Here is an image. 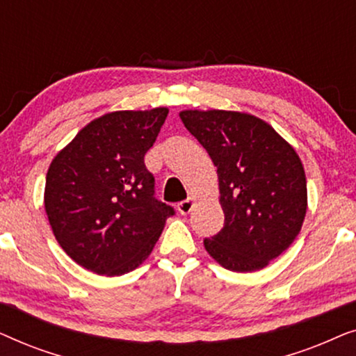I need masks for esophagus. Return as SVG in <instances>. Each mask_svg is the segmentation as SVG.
Masks as SVG:
<instances>
[{
	"label": "esophagus",
	"mask_w": 356,
	"mask_h": 356,
	"mask_svg": "<svg viewBox=\"0 0 356 356\" xmlns=\"http://www.w3.org/2000/svg\"><path fill=\"white\" fill-rule=\"evenodd\" d=\"M193 207H194V199L189 197L186 201H181L178 204V212L181 213V216H186V213L193 211Z\"/></svg>",
	"instance_id": "1"
}]
</instances>
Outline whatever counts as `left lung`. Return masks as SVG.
<instances>
[{"instance_id":"1","label":"left lung","mask_w":356,"mask_h":356,"mask_svg":"<svg viewBox=\"0 0 356 356\" xmlns=\"http://www.w3.org/2000/svg\"><path fill=\"white\" fill-rule=\"evenodd\" d=\"M179 118L217 167L225 223L204 248L228 270L264 269L303 225L308 189L298 154L269 123L245 111L194 108Z\"/></svg>"}]
</instances>
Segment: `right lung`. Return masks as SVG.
<instances>
[{
  "label": "right lung",
  "instance_id": "obj_1",
  "mask_svg": "<svg viewBox=\"0 0 356 356\" xmlns=\"http://www.w3.org/2000/svg\"><path fill=\"white\" fill-rule=\"evenodd\" d=\"M167 115V106L110 111L51 160L43 194L48 222L84 269L106 277L136 269L173 216L154 197V177L144 165Z\"/></svg>",
  "mask_w": 356,
  "mask_h": 356
}]
</instances>
